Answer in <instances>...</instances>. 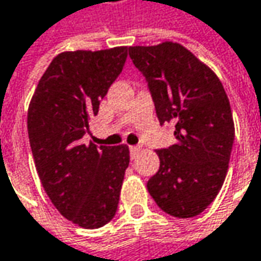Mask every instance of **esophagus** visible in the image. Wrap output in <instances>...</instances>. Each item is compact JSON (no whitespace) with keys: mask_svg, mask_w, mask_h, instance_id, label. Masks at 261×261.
<instances>
[{"mask_svg":"<svg viewBox=\"0 0 261 261\" xmlns=\"http://www.w3.org/2000/svg\"><path fill=\"white\" fill-rule=\"evenodd\" d=\"M129 150H130V159H135L137 154L140 153V147H130Z\"/></svg>","mask_w":261,"mask_h":261,"instance_id":"34e87169","label":"esophagus"}]
</instances>
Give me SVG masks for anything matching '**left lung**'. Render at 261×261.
I'll return each instance as SVG.
<instances>
[{
	"label": "left lung",
	"instance_id": "left-lung-1",
	"mask_svg": "<svg viewBox=\"0 0 261 261\" xmlns=\"http://www.w3.org/2000/svg\"><path fill=\"white\" fill-rule=\"evenodd\" d=\"M129 56L147 82L159 123L175 127V144L156 151L160 168L147 182L148 193L166 214L196 217L218 195L229 169V98L214 72L177 43L129 47Z\"/></svg>",
	"mask_w": 261,
	"mask_h": 261
}]
</instances>
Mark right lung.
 <instances>
[{"instance_id": "obj_1", "label": "right lung", "mask_w": 261, "mask_h": 261, "mask_svg": "<svg viewBox=\"0 0 261 261\" xmlns=\"http://www.w3.org/2000/svg\"><path fill=\"white\" fill-rule=\"evenodd\" d=\"M126 58L127 47L61 53L29 103V144L41 184L56 210L84 229L105 226L119 206L127 145L98 147L83 137Z\"/></svg>"}]
</instances>
